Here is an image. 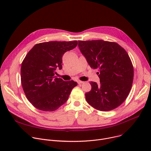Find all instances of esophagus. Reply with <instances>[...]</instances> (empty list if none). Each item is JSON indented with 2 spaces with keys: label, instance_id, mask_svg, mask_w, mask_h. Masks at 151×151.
<instances>
[{
  "label": "esophagus",
  "instance_id": "obj_1",
  "mask_svg": "<svg viewBox=\"0 0 151 151\" xmlns=\"http://www.w3.org/2000/svg\"><path fill=\"white\" fill-rule=\"evenodd\" d=\"M78 84H82L84 83V82L81 81H78Z\"/></svg>",
  "mask_w": 151,
  "mask_h": 151
}]
</instances>
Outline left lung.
Instances as JSON below:
<instances>
[{
    "label": "left lung",
    "mask_w": 151,
    "mask_h": 151,
    "mask_svg": "<svg viewBox=\"0 0 151 151\" xmlns=\"http://www.w3.org/2000/svg\"><path fill=\"white\" fill-rule=\"evenodd\" d=\"M78 46L90 66L99 69L100 83L90 82L87 102L102 111L120 105L130 92L134 78L133 65L126 50L116 43L101 40L78 41Z\"/></svg>",
    "instance_id": "left-lung-1"
}]
</instances>
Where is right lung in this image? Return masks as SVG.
<instances>
[{
	"mask_svg": "<svg viewBox=\"0 0 151 151\" xmlns=\"http://www.w3.org/2000/svg\"><path fill=\"white\" fill-rule=\"evenodd\" d=\"M77 45L76 40L41 43L26 55L21 66L22 85L27 99L36 108L44 111L56 110L77 86L76 82L64 81L55 76L57 68H62L63 55Z\"/></svg>",
	"mask_w": 151,
	"mask_h": 151,
	"instance_id": "1",
	"label": "right lung"
}]
</instances>
